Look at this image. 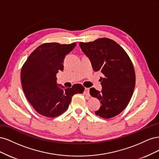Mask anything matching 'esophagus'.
<instances>
[{
	"mask_svg": "<svg viewBox=\"0 0 159 159\" xmlns=\"http://www.w3.org/2000/svg\"><path fill=\"white\" fill-rule=\"evenodd\" d=\"M84 94L85 95H89V88H85Z\"/></svg>",
	"mask_w": 159,
	"mask_h": 159,
	"instance_id": "esophagus-1",
	"label": "esophagus"
}]
</instances>
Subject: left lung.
I'll return each mask as SVG.
<instances>
[{
  "instance_id": "1",
  "label": "left lung",
  "mask_w": 159,
  "mask_h": 159,
  "mask_svg": "<svg viewBox=\"0 0 159 159\" xmlns=\"http://www.w3.org/2000/svg\"><path fill=\"white\" fill-rule=\"evenodd\" d=\"M81 50L89 59L95 71L103 74L99 81L102 90L92 88L89 93L102 104L95 114L112 118L125 109L135 85V73L131 59L117 43L109 38L80 42Z\"/></svg>"
}]
</instances>
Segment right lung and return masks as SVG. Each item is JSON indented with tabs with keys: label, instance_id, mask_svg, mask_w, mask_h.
Here are the masks:
<instances>
[{
	"label": "right lung",
	"instance_id": "1",
	"mask_svg": "<svg viewBox=\"0 0 159 159\" xmlns=\"http://www.w3.org/2000/svg\"><path fill=\"white\" fill-rule=\"evenodd\" d=\"M75 46V42L45 43L31 53L22 66L20 77L24 92L34 109L43 116H59L68 108L72 96L84 92V87L80 84L65 88L56 82V74L64 70L65 56Z\"/></svg>",
	"mask_w": 159,
	"mask_h": 159
}]
</instances>
